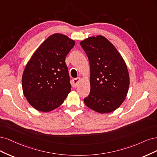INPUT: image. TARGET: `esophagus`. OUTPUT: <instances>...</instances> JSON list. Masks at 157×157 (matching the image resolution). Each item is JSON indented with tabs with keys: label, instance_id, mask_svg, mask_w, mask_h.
Instances as JSON below:
<instances>
[{
	"label": "esophagus",
	"instance_id": "34e87169",
	"mask_svg": "<svg viewBox=\"0 0 157 157\" xmlns=\"http://www.w3.org/2000/svg\"><path fill=\"white\" fill-rule=\"evenodd\" d=\"M81 78H74L72 80V85L74 87H75L76 86L78 85V83L80 82Z\"/></svg>",
	"mask_w": 157,
	"mask_h": 157
}]
</instances>
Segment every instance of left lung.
<instances>
[{
  "label": "left lung",
  "mask_w": 157,
  "mask_h": 157,
  "mask_svg": "<svg viewBox=\"0 0 157 157\" xmlns=\"http://www.w3.org/2000/svg\"><path fill=\"white\" fill-rule=\"evenodd\" d=\"M90 65V91L85 105L99 113L112 112L127 95L130 78L123 58L109 40L101 35L80 42Z\"/></svg>",
  "instance_id": "left-lung-1"
}]
</instances>
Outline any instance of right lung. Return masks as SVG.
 I'll return each instance as SVG.
<instances>
[{
	"label": "right lung",
	"mask_w": 157,
	"mask_h": 157,
	"mask_svg": "<svg viewBox=\"0 0 157 157\" xmlns=\"http://www.w3.org/2000/svg\"><path fill=\"white\" fill-rule=\"evenodd\" d=\"M75 41L55 33L32 55L22 75V88L29 103L36 110L49 112L61 105L71 90L66 56Z\"/></svg>",
	"instance_id": "right-lung-1"
}]
</instances>
